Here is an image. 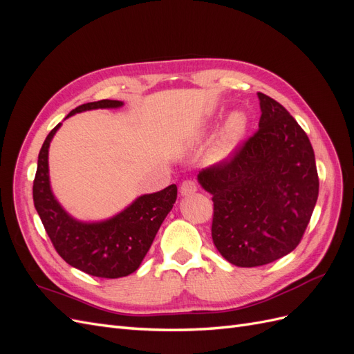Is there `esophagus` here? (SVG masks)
Listing matches in <instances>:
<instances>
[{
  "mask_svg": "<svg viewBox=\"0 0 354 354\" xmlns=\"http://www.w3.org/2000/svg\"><path fill=\"white\" fill-rule=\"evenodd\" d=\"M196 190H198L196 183H195V181H192V180L183 181V183H181V186H180V194H181V196H190V195H194Z\"/></svg>",
  "mask_w": 354,
  "mask_h": 354,
  "instance_id": "1",
  "label": "esophagus"
}]
</instances>
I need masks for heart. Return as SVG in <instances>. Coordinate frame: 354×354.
<instances>
[{
  "label": "heart",
  "mask_w": 354,
  "mask_h": 354,
  "mask_svg": "<svg viewBox=\"0 0 354 354\" xmlns=\"http://www.w3.org/2000/svg\"><path fill=\"white\" fill-rule=\"evenodd\" d=\"M248 116L242 111H234L227 116L208 152L211 164H221L233 155L248 131Z\"/></svg>",
  "instance_id": "heart-1"
}]
</instances>
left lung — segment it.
Returning <instances> with one entry per match:
<instances>
[{"label": "left lung", "mask_w": 354, "mask_h": 354, "mask_svg": "<svg viewBox=\"0 0 354 354\" xmlns=\"http://www.w3.org/2000/svg\"><path fill=\"white\" fill-rule=\"evenodd\" d=\"M259 131L229 162L202 169L212 195V241L238 267L282 259L301 241L312 217L319 178L312 143L281 103L263 93Z\"/></svg>", "instance_id": "8db88e82"}]
</instances>
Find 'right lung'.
Returning <instances> with one entry per match:
<instances>
[{"label": "right lung", "mask_w": 354, "mask_h": 354, "mask_svg": "<svg viewBox=\"0 0 354 354\" xmlns=\"http://www.w3.org/2000/svg\"><path fill=\"white\" fill-rule=\"evenodd\" d=\"M120 100H99L75 108L66 118L93 109H116ZM65 118V120H66ZM62 124L47 136L38 155L34 180V203L46 232L59 255L75 269L91 276L116 279L140 267L160 224L173 209L177 186L134 199L113 217L102 221H81L63 208L50 185L48 147Z\"/></svg>", "instance_id": "add662e5"}]
</instances>
